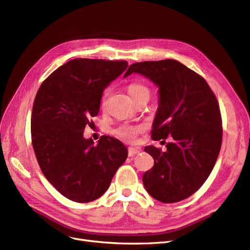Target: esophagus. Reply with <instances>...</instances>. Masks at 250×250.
I'll return each mask as SVG.
<instances>
[{"label":"esophagus","mask_w":250,"mask_h":250,"mask_svg":"<svg viewBox=\"0 0 250 250\" xmlns=\"http://www.w3.org/2000/svg\"><path fill=\"white\" fill-rule=\"evenodd\" d=\"M141 151L139 150V149H136V148H133V147H129L128 149H127V153H128V156H130V157H133V156H135L136 154H139Z\"/></svg>","instance_id":"obj_1"}]
</instances>
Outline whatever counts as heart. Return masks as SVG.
<instances>
[{"label":"heart","instance_id":"b5f03b06","mask_svg":"<svg viewBox=\"0 0 250 250\" xmlns=\"http://www.w3.org/2000/svg\"><path fill=\"white\" fill-rule=\"evenodd\" d=\"M127 91L134 102L142 98L149 99L151 96V90L142 83H132L127 87ZM142 129L143 127L138 125H122L113 129L112 134L123 141L133 142L142 132Z\"/></svg>","mask_w":250,"mask_h":250}]
</instances>
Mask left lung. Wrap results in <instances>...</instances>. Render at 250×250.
<instances>
[{
  "mask_svg": "<svg viewBox=\"0 0 250 250\" xmlns=\"http://www.w3.org/2000/svg\"><path fill=\"white\" fill-rule=\"evenodd\" d=\"M132 73L159 87L152 139L171 140L164 152L154 146L144 149L154 159L143 175L144 186L159 202L186 200L204 185L220 153L223 127L216 95L201 75L175 60L135 62L125 78Z\"/></svg>",
  "mask_w": 250,
  "mask_h": 250,
  "instance_id": "obj_1",
  "label": "left lung"
}]
</instances>
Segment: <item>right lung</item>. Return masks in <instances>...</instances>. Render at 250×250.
Returning <instances> with one entry per match:
<instances>
[{
  "label": "right lung",
  "mask_w": 250,
  "mask_h": 250,
  "mask_svg": "<svg viewBox=\"0 0 250 250\" xmlns=\"http://www.w3.org/2000/svg\"><path fill=\"white\" fill-rule=\"evenodd\" d=\"M126 61L74 59L39 87L31 114V141L45 178L65 198L94 201L107 190L127 157L121 141L102 136L97 145L84 129L98 114L104 89Z\"/></svg>",
  "instance_id": "add662e5"
}]
</instances>
